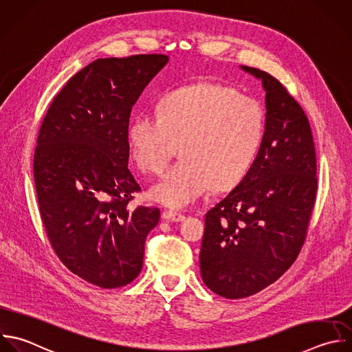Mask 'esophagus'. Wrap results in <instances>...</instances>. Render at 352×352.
<instances>
[{
  "mask_svg": "<svg viewBox=\"0 0 352 352\" xmlns=\"http://www.w3.org/2000/svg\"><path fill=\"white\" fill-rule=\"evenodd\" d=\"M164 217L170 220V221H183L186 219V216L180 212H175V210H166L164 212Z\"/></svg>",
  "mask_w": 352,
  "mask_h": 352,
  "instance_id": "1",
  "label": "esophagus"
}]
</instances>
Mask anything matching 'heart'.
I'll list each match as a JSON object with an SVG mask.
<instances>
[{
  "label": "heart",
  "mask_w": 352,
  "mask_h": 352,
  "mask_svg": "<svg viewBox=\"0 0 352 352\" xmlns=\"http://www.w3.org/2000/svg\"><path fill=\"white\" fill-rule=\"evenodd\" d=\"M264 135L263 104L212 82L168 92L157 111L138 113L128 131L132 155L146 173H161L180 144L182 161L151 188L169 208H186L214 186L236 184L254 162Z\"/></svg>",
  "instance_id": "obj_1"
}]
</instances>
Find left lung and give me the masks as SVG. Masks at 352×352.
<instances>
[{
    "label": "left lung",
    "mask_w": 352,
    "mask_h": 352,
    "mask_svg": "<svg viewBox=\"0 0 352 352\" xmlns=\"http://www.w3.org/2000/svg\"><path fill=\"white\" fill-rule=\"evenodd\" d=\"M241 69L265 92V135L238 186L205 216L199 253L205 285L226 298L252 296L296 260L316 192V158L308 120L282 84Z\"/></svg>",
    "instance_id": "obj_1"
}]
</instances>
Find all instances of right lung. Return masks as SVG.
Segmentation results:
<instances>
[{
    "label": "right lung",
    "mask_w": 352,
    "mask_h": 352,
    "mask_svg": "<svg viewBox=\"0 0 352 352\" xmlns=\"http://www.w3.org/2000/svg\"><path fill=\"white\" fill-rule=\"evenodd\" d=\"M169 62L165 55L98 59L54 99L38 133L34 182L48 238L62 263L87 282L114 289L142 271L158 208L129 201L128 128L133 104Z\"/></svg>",
    "instance_id": "right-lung-1"
}]
</instances>
